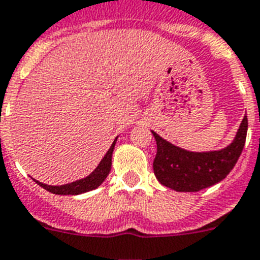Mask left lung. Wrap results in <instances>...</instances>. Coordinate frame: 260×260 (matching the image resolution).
<instances>
[{
    "instance_id": "obj_1",
    "label": "left lung",
    "mask_w": 260,
    "mask_h": 260,
    "mask_svg": "<svg viewBox=\"0 0 260 260\" xmlns=\"http://www.w3.org/2000/svg\"><path fill=\"white\" fill-rule=\"evenodd\" d=\"M248 120L244 115L235 138L220 150L190 151L176 146L151 130L157 142L153 169L157 180L176 192H199L227 177L246 143Z\"/></svg>"
}]
</instances>
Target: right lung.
Segmentation results:
<instances>
[{"mask_svg": "<svg viewBox=\"0 0 260 260\" xmlns=\"http://www.w3.org/2000/svg\"><path fill=\"white\" fill-rule=\"evenodd\" d=\"M118 137L114 140V142L111 143V146L107 150V153L105 154V157L102 158V161L99 162V165L95 168V170L92 173H90L87 177L80 178V180H76L74 182H70V184H64V185H47V184H43V182L35 181L44 188L48 192L53 193V194H61V196H72V194H82V193L90 192V190H94L98 186L101 185L102 182L105 181L107 176H109L110 170H111V158H113V151L114 147H115V143H117Z\"/></svg>", "mask_w": 260, "mask_h": 260, "instance_id": "add662e5", "label": "right lung"}]
</instances>
